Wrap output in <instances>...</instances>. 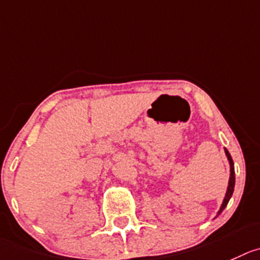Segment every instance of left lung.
I'll use <instances>...</instances> for the list:
<instances>
[{"mask_svg": "<svg viewBox=\"0 0 260 260\" xmlns=\"http://www.w3.org/2000/svg\"><path fill=\"white\" fill-rule=\"evenodd\" d=\"M224 152H226L227 159H229V162H230V180H229V186H227L226 195H224V199H223V202H222V206H221V208H219V211H218V213H217V216H218V214H221L222 211H223V209L226 208L227 203H229L230 198L232 197V192H234V187H235V169H234V160H232V158H231V155H230L229 150L224 149Z\"/></svg>", "mask_w": 260, "mask_h": 260, "instance_id": "obj_1", "label": "left lung"}]
</instances>
